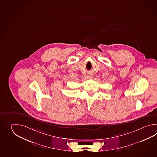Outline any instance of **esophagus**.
Segmentation results:
<instances>
[{"label": "esophagus", "mask_w": 157, "mask_h": 157, "mask_svg": "<svg viewBox=\"0 0 157 157\" xmlns=\"http://www.w3.org/2000/svg\"><path fill=\"white\" fill-rule=\"evenodd\" d=\"M88 77L91 78V77H93V75L92 74H89L88 75Z\"/></svg>", "instance_id": "1"}]
</instances>
